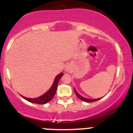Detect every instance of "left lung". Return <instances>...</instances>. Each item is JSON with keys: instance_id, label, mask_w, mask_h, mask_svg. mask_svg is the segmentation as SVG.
Listing matches in <instances>:
<instances>
[{"instance_id": "obj_1", "label": "left lung", "mask_w": 133, "mask_h": 133, "mask_svg": "<svg viewBox=\"0 0 133 133\" xmlns=\"http://www.w3.org/2000/svg\"><path fill=\"white\" fill-rule=\"evenodd\" d=\"M74 90H75V93H76V96H77L80 99V100H83V101H84V102H95V101H96V100H100V99L102 98H98V99H88V98H84V97H82V96H80V95H79V94L77 92H76V91L75 90V89H74Z\"/></svg>"}]
</instances>
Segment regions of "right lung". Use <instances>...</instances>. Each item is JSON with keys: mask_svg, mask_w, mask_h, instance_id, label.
Listing matches in <instances>:
<instances>
[{"mask_svg": "<svg viewBox=\"0 0 133 133\" xmlns=\"http://www.w3.org/2000/svg\"><path fill=\"white\" fill-rule=\"evenodd\" d=\"M63 75H64L63 73H60V74H59L56 76L54 82H53V84L51 88V89L46 93L43 95L42 96L37 98H25L23 96H22V97L25 98L26 100H28V102H30L31 103H35V104H47L49 101H51L53 99V98L54 97L55 92L57 91V87H58V81L60 78L63 76Z\"/></svg>", "mask_w": 133, "mask_h": 133, "instance_id": "add662e5", "label": "right lung"}]
</instances>
